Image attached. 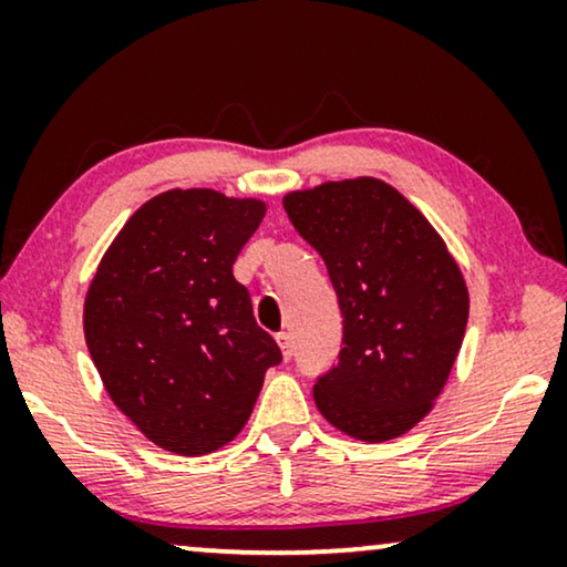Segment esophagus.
<instances>
[{
	"label": "esophagus",
	"instance_id": "1",
	"mask_svg": "<svg viewBox=\"0 0 567 567\" xmlns=\"http://www.w3.org/2000/svg\"><path fill=\"white\" fill-rule=\"evenodd\" d=\"M276 340H278V346H281L284 359H291V355H293V343H291V336H289V332H278Z\"/></svg>",
	"mask_w": 567,
	"mask_h": 567
}]
</instances>
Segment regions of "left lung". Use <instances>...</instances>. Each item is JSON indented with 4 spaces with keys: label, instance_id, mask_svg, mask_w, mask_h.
<instances>
[{
    "label": "left lung",
    "instance_id": "left-lung-1",
    "mask_svg": "<svg viewBox=\"0 0 567 567\" xmlns=\"http://www.w3.org/2000/svg\"><path fill=\"white\" fill-rule=\"evenodd\" d=\"M284 208L328 266L343 315V348L317 377V408L348 436H402L429 413L462 348L470 297L460 266L425 216L374 177L289 193Z\"/></svg>",
    "mask_w": 567,
    "mask_h": 567
}]
</instances>
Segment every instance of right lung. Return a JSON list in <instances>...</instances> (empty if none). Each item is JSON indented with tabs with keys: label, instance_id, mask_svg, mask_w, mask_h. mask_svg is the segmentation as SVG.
Here are the masks:
<instances>
[{
	"label": "right lung",
	"instance_id": "1",
	"mask_svg": "<svg viewBox=\"0 0 567 567\" xmlns=\"http://www.w3.org/2000/svg\"><path fill=\"white\" fill-rule=\"evenodd\" d=\"M266 216L208 188L146 200L105 252L84 338L107 394L154 444L198 456L237 436L281 348L231 274Z\"/></svg>",
	"mask_w": 567,
	"mask_h": 567
}]
</instances>
